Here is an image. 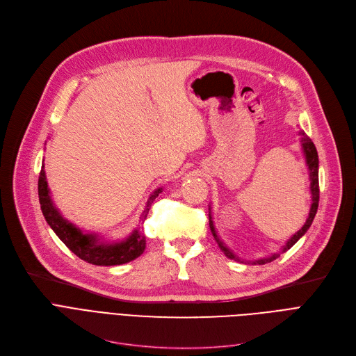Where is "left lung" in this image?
Wrapping results in <instances>:
<instances>
[{"label": "left lung", "mask_w": 356, "mask_h": 356, "mask_svg": "<svg viewBox=\"0 0 356 356\" xmlns=\"http://www.w3.org/2000/svg\"><path fill=\"white\" fill-rule=\"evenodd\" d=\"M298 136L302 137V148H303V153H305V159H306V164H307V167H309V177H310V193H312V207H310V212H309V218L306 219V223L303 225V228L300 229V231H297L287 242H286V245L282 248V252H286L287 250H290L296 242L300 239L306 232H307V229L310 228V225H312V222H313V219H314V216H316V212H317V207H319V156H317V149H316V147H314V144H313V141L306 136V133L305 131H300V133H298ZM209 211H211V208H209ZM209 227H211V231H212V234H213V236H215V239H216V242H218V245H219V248L222 250V252L225 254L228 258H231V259H236V261H241L225 244H223V242L219 239V236H218V234H216V231H215V225H213V220H212V216H211V212H209ZM282 252H277V254H273L271 257H267V258H261V259H257V261H248V264L250 263H252V264H259V266H263V264H266V263H271L273 259H275V258H278L280 257V254ZM242 263V261H241Z\"/></svg>", "instance_id": "left-lung-1"}]
</instances>
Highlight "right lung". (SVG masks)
I'll return each instance as SVG.
<instances>
[{
    "label": "right lung",
    "instance_id": "1",
    "mask_svg": "<svg viewBox=\"0 0 356 356\" xmlns=\"http://www.w3.org/2000/svg\"><path fill=\"white\" fill-rule=\"evenodd\" d=\"M161 191L163 189L159 188L149 195L140 220L144 222L149 207H152L153 200L161 193ZM39 200L43 216L50 228L54 231V234L59 236V239L74 255H78L81 259L86 261L89 264L104 267L121 266L138 258L145 250V236L138 228H136L133 234L122 241L104 242L98 238V235L85 234L79 228L74 227L73 223L67 222L60 215V212L56 209L50 197V189L47 186L44 173V164L39 176Z\"/></svg>",
    "mask_w": 356,
    "mask_h": 356
}]
</instances>
